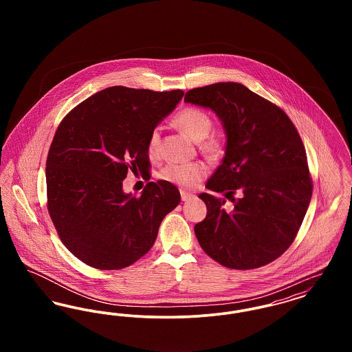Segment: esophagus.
Here are the masks:
<instances>
[{"mask_svg":"<svg viewBox=\"0 0 352 352\" xmlns=\"http://www.w3.org/2000/svg\"><path fill=\"white\" fill-rule=\"evenodd\" d=\"M194 195L191 194V192H186V191H181V198H182V201H188V199H191Z\"/></svg>","mask_w":352,"mask_h":352,"instance_id":"34e87169","label":"esophagus"}]
</instances>
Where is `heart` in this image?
Masks as SVG:
<instances>
[{
    "label": "heart",
    "instance_id": "1",
    "mask_svg": "<svg viewBox=\"0 0 352 352\" xmlns=\"http://www.w3.org/2000/svg\"><path fill=\"white\" fill-rule=\"evenodd\" d=\"M174 125L190 140L199 142V149L208 158L215 160L223 153L224 144L218 135H208L212 131V118L198 108H186L174 120ZM160 131L154 129L148 140V154L155 157L160 148ZM207 168L201 162L171 164L161 171V179L181 187H194L206 175Z\"/></svg>",
    "mask_w": 352,
    "mask_h": 352
}]
</instances>
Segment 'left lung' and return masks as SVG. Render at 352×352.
<instances>
[{
  "label": "left lung",
  "mask_w": 352,
  "mask_h": 352,
  "mask_svg": "<svg viewBox=\"0 0 352 352\" xmlns=\"http://www.w3.org/2000/svg\"><path fill=\"white\" fill-rule=\"evenodd\" d=\"M186 102L217 113L226 154L201 192L207 217L194 231L203 251L231 269H254L280 257L301 227L313 194L301 137L281 108L234 82L188 91ZM237 192L239 198L234 200Z\"/></svg>",
  "instance_id": "8db88e82"
}]
</instances>
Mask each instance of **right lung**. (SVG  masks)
Listing matches in <instances>:
<instances>
[{"label": "right lung", "mask_w": 352, "mask_h": 352, "mask_svg": "<svg viewBox=\"0 0 352 352\" xmlns=\"http://www.w3.org/2000/svg\"><path fill=\"white\" fill-rule=\"evenodd\" d=\"M122 85L75 107L58 126L46 162L47 208L68 251L92 268L132 265L151 250L161 221L181 201L170 182L125 194L128 171L149 174L148 140L184 98Z\"/></svg>", "instance_id": "add662e5"}]
</instances>
